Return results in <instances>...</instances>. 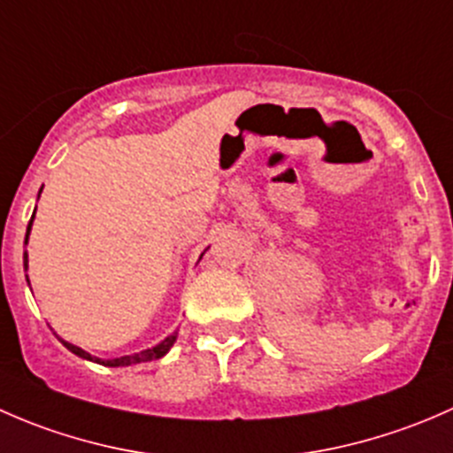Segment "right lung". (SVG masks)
I'll return each mask as SVG.
<instances>
[{
  "instance_id": "add662e5",
  "label": "right lung",
  "mask_w": 453,
  "mask_h": 453,
  "mask_svg": "<svg viewBox=\"0 0 453 453\" xmlns=\"http://www.w3.org/2000/svg\"><path fill=\"white\" fill-rule=\"evenodd\" d=\"M32 217H35V214H32ZM30 226H32V219H30V223H28V230H26V243H28V234H30ZM24 265H26V269H28V254L24 252ZM28 278V276H26ZM175 340H177V335L175 333H173V335H168L166 340L164 342H159L157 346H153V349H149V350H142V353H135V355H127V357H118V359H107V362H100V359H96V357H91L89 353H85L83 349H79V346H74V344H70V342H63V344H65V349L67 350H72V353L74 355H79V357H83V359H89V362H98V364H104V366H111V368H116V366H131V364H140V362H153V359H159V357H164V355L168 353V350H171V346L175 344Z\"/></svg>"
}]
</instances>
